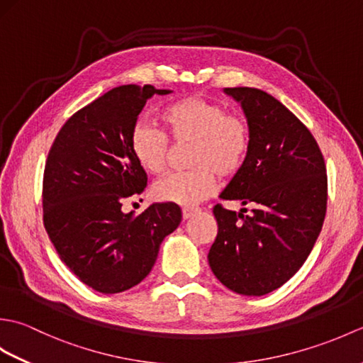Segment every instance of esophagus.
Returning a JSON list of instances; mask_svg holds the SVG:
<instances>
[{
    "instance_id": "1",
    "label": "esophagus",
    "mask_w": 363,
    "mask_h": 363,
    "mask_svg": "<svg viewBox=\"0 0 363 363\" xmlns=\"http://www.w3.org/2000/svg\"><path fill=\"white\" fill-rule=\"evenodd\" d=\"M196 212H198V209H194V207H184L182 217H184V220H189V218L194 217Z\"/></svg>"
}]
</instances>
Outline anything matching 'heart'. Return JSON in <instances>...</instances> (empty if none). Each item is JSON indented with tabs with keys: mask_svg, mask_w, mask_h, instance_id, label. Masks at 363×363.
<instances>
[{
	"mask_svg": "<svg viewBox=\"0 0 363 363\" xmlns=\"http://www.w3.org/2000/svg\"><path fill=\"white\" fill-rule=\"evenodd\" d=\"M165 133L174 143H190L186 173L162 177L152 186L159 201L195 206L209 198L223 179L235 176L245 165L251 146L248 123L237 113H228L221 104L199 95L176 99L162 111ZM162 130L138 121L130 130V152L145 172L157 174L167 167L169 143Z\"/></svg>",
	"mask_w": 363,
	"mask_h": 363,
	"instance_id": "1",
	"label": "heart"
}]
</instances>
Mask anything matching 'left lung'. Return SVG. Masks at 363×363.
<instances>
[{
  "instance_id": "1",
  "label": "left lung",
  "mask_w": 363,
  "mask_h": 363,
  "mask_svg": "<svg viewBox=\"0 0 363 363\" xmlns=\"http://www.w3.org/2000/svg\"><path fill=\"white\" fill-rule=\"evenodd\" d=\"M251 130L248 157L220 198L250 215L213 207L218 234L209 265L229 290L262 296L287 282L313 248L328 204L326 165L311 130L267 91L225 89Z\"/></svg>"
}]
</instances>
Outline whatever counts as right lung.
I'll list each match as a JSON object with an SVG mask.
<instances>
[{
	"label": "right lung",
	"instance_id": "obj_1",
	"mask_svg": "<svg viewBox=\"0 0 363 363\" xmlns=\"http://www.w3.org/2000/svg\"><path fill=\"white\" fill-rule=\"evenodd\" d=\"M169 90L115 87L73 113L52 142L43 173V225L60 260L89 287L120 293L142 282L181 207L151 204L125 213L148 177L130 152V130L146 99Z\"/></svg>",
	"mask_w": 363,
	"mask_h": 363
}]
</instances>
